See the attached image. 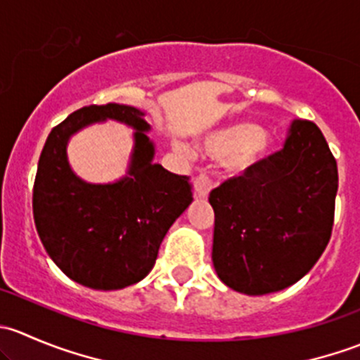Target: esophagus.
I'll list each match as a JSON object with an SVG mask.
<instances>
[{"mask_svg":"<svg viewBox=\"0 0 360 360\" xmlns=\"http://www.w3.org/2000/svg\"><path fill=\"white\" fill-rule=\"evenodd\" d=\"M210 188H212V181H210V177L207 174L202 172L195 177V191H197L198 197L205 198L209 195Z\"/></svg>","mask_w":360,"mask_h":360,"instance_id":"34e87169","label":"esophagus"}]
</instances>
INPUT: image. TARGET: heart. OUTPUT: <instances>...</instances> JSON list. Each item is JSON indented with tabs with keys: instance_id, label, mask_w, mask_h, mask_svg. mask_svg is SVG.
<instances>
[{
	"instance_id": "heart-1",
	"label": "heart",
	"mask_w": 360,
	"mask_h": 360,
	"mask_svg": "<svg viewBox=\"0 0 360 360\" xmlns=\"http://www.w3.org/2000/svg\"><path fill=\"white\" fill-rule=\"evenodd\" d=\"M200 148L207 157L214 160L237 158L242 165H249L264 157L270 144L259 127L254 123H238L203 137ZM179 150L181 153H188L184 146H179Z\"/></svg>"
}]
</instances>
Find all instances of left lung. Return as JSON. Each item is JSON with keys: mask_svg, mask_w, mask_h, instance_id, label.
Segmentation results:
<instances>
[{"mask_svg": "<svg viewBox=\"0 0 360 360\" xmlns=\"http://www.w3.org/2000/svg\"><path fill=\"white\" fill-rule=\"evenodd\" d=\"M336 191L338 165L321 129L292 120L281 151L210 191L217 277L249 296L304 277L331 238Z\"/></svg>", "mask_w": 360, "mask_h": 360, "instance_id": "obj_1", "label": "left lung"}]
</instances>
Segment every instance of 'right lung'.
Returning a JSON list of instances; mask_svg holds the SVG:
<instances>
[{
    "instance_id": "1",
    "label": "right lung",
    "mask_w": 360,
    "mask_h": 360,
    "mask_svg": "<svg viewBox=\"0 0 360 360\" xmlns=\"http://www.w3.org/2000/svg\"><path fill=\"white\" fill-rule=\"evenodd\" d=\"M108 117L136 130L129 170L116 184H85L68 167L67 141ZM150 129L143 111L110 103L71 112L46 137L32 188L36 230L53 263L85 288L112 291L143 281L169 228L193 200L190 177L153 163Z\"/></svg>"
}]
</instances>
